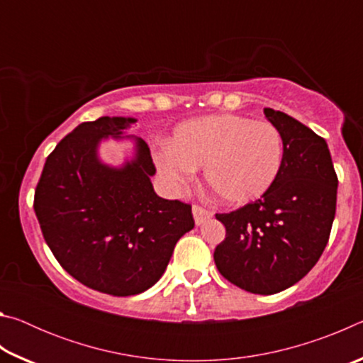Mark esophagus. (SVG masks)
<instances>
[{
    "label": "esophagus",
    "mask_w": 363,
    "mask_h": 363,
    "mask_svg": "<svg viewBox=\"0 0 363 363\" xmlns=\"http://www.w3.org/2000/svg\"><path fill=\"white\" fill-rule=\"evenodd\" d=\"M192 213H194V219H195V224L196 225L203 224L206 219H210L213 216V211L211 210H206V208L200 206V205H194Z\"/></svg>",
    "instance_id": "1"
}]
</instances>
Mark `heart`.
<instances>
[{
  "label": "heart",
  "mask_w": 363,
  "mask_h": 363,
  "mask_svg": "<svg viewBox=\"0 0 363 363\" xmlns=\"http://www.w3.org/2000/svg\"><path fill=\"white\" fill-rule=\"evenodd\" d=\"M155 164L179 189L205 167V179L224 203L247 205L266 195L284 164V138L274 123L219 113L184 121L155 152Z\"/></svg>",
  "instance_id": "heart-1"
}]
</instances>
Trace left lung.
I'll use <instances>...</instances> for the list:
<instances>
[{"mask_svg":"<svg viewBox=\"0 0 363 363\" xmlns=\"http://www.w3.org/2000/svg\"><path fill=\"white\" fill-rule=\"evenodd\" d=\"M264 113L284 138V164L266 195L216 214L225 238L214 250V262L242 290L274 294L320 259L336 213L337 176L323 138L279 110Z\"/></svg>","mask_w":363,"mask_h":363,"instance_id":"8db88e82","label":"left lung"}]
</instances>
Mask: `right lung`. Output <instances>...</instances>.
Here are the masks:
<instances>
[{
  "label": "right lung",
  "mask_w": 363,
  "mask_h": 363,
  "mask_svg": "<svg viewBox=\"0 0 363 363\" xmlns=\"http://www.w3.org/2000/svg\"><path fill=\"white\" fill-rule=\"evenodd\" d=\"M136 121L101 116L84 121L49 153L33 208L52 255L73 279L113 296L149 290L162 277L174 245L192 230V205L153 192L155 164L138 139V157L123 169L96 157L104 136Z\"/></svg>",
  "instance_id": "right-lung-1"
}]
</instances>
